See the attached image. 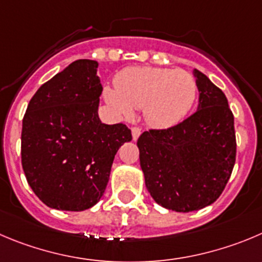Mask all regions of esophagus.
Listing matches in <instances>:
<instances>
[{"mask_svg":"<svg viewBox=\"0 0 262 262\" xmlns=\"http://www.w3.org/2000/svg\"><path fill=\"white\" fill-rule=\"evenodd\" d=\"M132 136H133L134 141H137L138 137L141 136V128H139V126H133V128H132Z\"/></svg>","mask_w":262,"mask_h":262,"instance_id":"esophagus-1","label":"esophagus"}]
</instances>
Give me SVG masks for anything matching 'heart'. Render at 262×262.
Masks as SVG:
<instances>
[{
    "mask_svg": "<svg viewBox=\"0 0 262 262\" xmlns=\"http://www.w3.org/2000/svg\"><path fill=\"white\" fill-rule=\"evenodd\" d=\"M116 89L106 88L107 103L123 116L133 108H143L150 125L168 128L180 123L191 110L196 97V82L183 70L160 67H132L117 75Z\"/></svg>",
    "mask_w": 262,
    "mask_h": 262,
    "instance_id": "obj_1",
    "label": "heart"
}]
</instances>
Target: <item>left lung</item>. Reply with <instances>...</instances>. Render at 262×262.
<instances>
[{"label": "left lung", "instance_id": "left-lung-1", "mask_svg": "<svg viewBox=\"0 0 262 262\" xmlns=\"http://www.w3.org/2000/svg\"><path fill=\"white\" fill-rule=\"evenodd\" d=\"M198 110L167 129H148L138 138L145 183L159 205L192 212L224 191L236 158L234 115L224 92L200 71Z\"/></svg>", "mask_w": 262, "mask_h": 262}]
</instances>
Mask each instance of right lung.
<instances>
[{"instance_id":"obj_1","label":"right lung","mask_w":262,"mask_h":262,"mask_svg":"<svg viewBox=\"0 0 262 262\" xmlns=\"http://www.w3.org/2000/svg\"><path fill=\"white\" fill-rule=\"evenodd\" d=\"M98 63L79 59L40 86L21 128V165L27 182L50 208L79 212L106 190L114 158L132 139L124 124L99 120Z\"/></svg>"}]
</instances>
